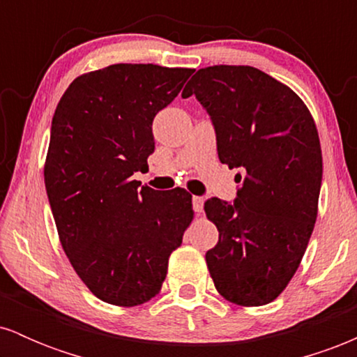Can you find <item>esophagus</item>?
I'll use <instances>...</instances> for the list:
<instances>
[{
    "label": "esophagus",
    "instance_id": "esophagus-1",
    "mask_svg": "<svg viewBox=\"0 0 357 357\" xmlns=\"http://www.w3.org/2000/svg\"><path fill=\"white\" fill-rule=\"evenodd\" d=\"M203 203H204V199L202 198V196H192V210H195V213L203 211Z\"/></svg>",
    "mask_w": 357,
    "mask_h": 357
}]
</instances>
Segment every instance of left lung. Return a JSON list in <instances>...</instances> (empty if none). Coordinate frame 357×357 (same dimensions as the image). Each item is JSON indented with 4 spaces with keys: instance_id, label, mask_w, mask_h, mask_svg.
<instances>
[{
    "instance_id": "8db88e82",
    "label": "left lung",
    "mask_w": 357,
    "mask_h": 357,
    "mask_svg": "<svg viewBox=\"0 0 357 357\" xmlns=\"http://www.w3.org/2000/svg\"><path fill=\"white\" fill-rule=\"evenodd\" d=\"M210 114L218 158L238 167L233 204L211 198L218 243L206 252L216 290L236 305L275 301L301 265L317 218L322 153L301 97L248 65L198 70L183 90Z\"/></svg>"
}]
</instances>
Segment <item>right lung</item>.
I'll list each match as a JSON object with an SVG mask.
<instances>
[{
  "mask_svg": "<svg viewBox=\"0 0 357 357\" xmlns=\"http://www.w3.org/2000/svg\"><path fill=\"white\" fill-rule=\"evenodd\" d=\"M192 68L116 63L77 77L56 105L45 188L60 243L90 292L134 307L161 290L192 220L183 188L155 191L132 174L154 153L153 121Z\"/></svg>",
  "mask_w": 357,
  "mask_h": 357,
  "instance_id": "1",
  "label": "right lung"
}]
</instances>
